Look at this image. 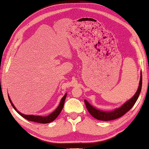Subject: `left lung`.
Masks as SVG:
<instances>
[{"mask_svg":"<svg viewBox=\"0 0 149 149\" xmlns=\"http://www.w3.org/2000/svg\"><path fill=\"white\" fill-rule=\"evenodd\" d=\"M141 88L142 73L141 72L139 87H138V89L136 93H135V95L133 96L130 100L127 101L126 103H124L120 107L115 109L114 110L111 111H103L93 107L92 105H91L86 100H84V103L88 112H89L91 115L93 117H94L95 118L99 120L103 121L112 120L118 118L122 116H123L124 114H126L127 111H129L130 109L133 107V106L134 105V104L137 101L138 97H139L141 90Z\"/></svg>","mask_w":149,"mask_h":149,"instance_id":"1","label":"left lung"}]
</instances>
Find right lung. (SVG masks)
<instances>
[{
	"label": "right lung",
	"mask_w": 149,
	"mask_h": 149,
	"mask_svg": "<svg viewBox=\"0 0 149 149\" xmlns=\"http://www.w3.org/2000/svg\"><path fill=\"white\" fill-rule=\"evenodd\" d=\"M8 96L9 101H10V103H11L12 106L13 107V108L15 109V111H16L18 114H20V115L22 116V117H23V118L28 120L29 121L38 122V123H42V124H48V123H50V122H53L54 120L59 116V114H60V113H61V111H62V109H63V107L65 100V99H66V97H67V93H65V95L62 97L61 101H60V103H59V106L57 107L56 110H55L54 112H52L51 114H49V115L46 116H35V115H32V114H31V115H27V114H24L21 113L20 112L18 111L17 110V109L15 107L14 104H13L11 100H10L9 95H8Z\"/></svg>",
	"instance_id": "obj_1"
}]
</instances>
